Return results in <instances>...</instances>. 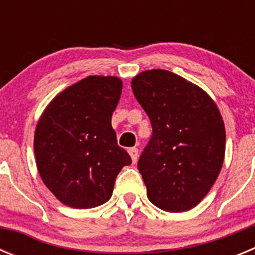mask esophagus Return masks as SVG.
<instances>
[{"label":"esophagus","instance_id":"34e87169","mask_svg":"<svg viewBox=\"0 0 255 255\" xmlns=\"http://www.w3.org/2000/svg\"><path fill=\"white\" fill-rule=\"evenodd\" d=\"M129 154H130V157H131V159H132V163H136V161H138V157H139L138 148H130Z\"/></svg>","mask_w":255,"mask_h":255}]
</instances>
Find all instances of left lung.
<instances>
[{
	"mask_svg": "<svg viewBox=\"0 0 255 255\" xmlns=\"http://www.w3.org/2000/svg\"><path fill=\"white\" fill-rule=\"evenodd\" d=\"M131 89L153 128L138 162L148 199L172 213L194 208L224 164L226 131L217 105L202 88L167 70L138 74Z\"/></svg>",
	"mask_w": 255,
	"mask_h": 255,
	"instance_id": "8db88e82",
	"label": "left lung"
}]
</instances>
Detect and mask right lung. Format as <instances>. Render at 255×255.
<instances>
[{
    "mask_svg": "<svg viewBox=\"0 0 255 255\" xmlns=\"http://www.w3.org/2000/svg\"><path fill=\"white\" fill-rule=\"evenodd\" d=\"M121 91L117 76H87L60 92L40 115L35 163L44 185L65 206L106 203L121 168L131 163L111 125Z\"/></svg>",
    "mask_w": 255,
    "mask_h": 255,
    "instance_id": "add662e5",
    "label": "right lung"
}]
</instances>
